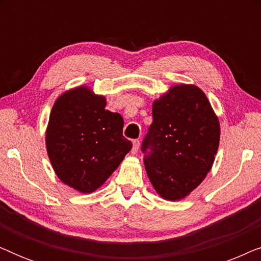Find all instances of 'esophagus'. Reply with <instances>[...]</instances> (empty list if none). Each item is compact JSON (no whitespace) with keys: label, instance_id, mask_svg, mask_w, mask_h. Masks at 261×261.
<instances>
[{"label":"esophagus","instance_id":"obj_1","mask_svg":"<svg viewBox=\"0 0 261 261\" xmlns=\"http://www.w3.org/2000/svg\"><path fill=\"white\" fill-rule=\"evenodd\" d=\"M139 147H140V141H139V140H134V141H133V148H132V153H133V154H135V153L138 152Z\"/></svg>","mask_w":261,"mask_h":261}]
</instances>
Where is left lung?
<instances>
[{
	"label": "left lung",
	"mask_w": 261,
	"mask_h": 261,
	"mask_svg": "<svg viewBox=\"0 0 261 261\" xmlns=\"http://www.w3.org/2000/svg\"><path fill=\"white\" fill-rule=\"evenodd\" d=\"M153 122L142 142L145 169L160 197L180 201L212 170L220 122L208 97L195 84H176L154 99Z\"/></svg>",
	"instance_id": "left-lung-1"
}]
</instances>
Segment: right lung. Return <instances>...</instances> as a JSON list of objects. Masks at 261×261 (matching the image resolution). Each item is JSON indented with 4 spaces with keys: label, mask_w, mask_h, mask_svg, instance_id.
Listing matches in <instances>:
<instances>
[{
    "label": "right lung",
    "mask_w": 261,
    "mask_h": 261,
    "mask_svg": "<svg viewBox=\"0 0 261 261\" xmlns=\"http://www.w3.org/2000/svg\"><path fill=\"white\" fill-rule=\"evenodd\" d=\"M107 99L87 85L56 99L45 142L57 177L81 194L106 183L132 148L122 135L123 119L106 109Z\"/></svg>",
    "instance_id": "right-lung-1"
}]
</instances>
